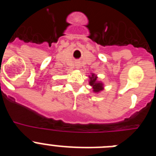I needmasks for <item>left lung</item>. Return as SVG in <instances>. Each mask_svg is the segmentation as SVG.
Instances as JSON below:
<instances>
[{"instance_id":"left-lung-1","label":"left lung","mask_w":156,"mask_h":156,"mask_svg":"<svg viewBox=\"0 0 156 156\" xmlns=\"http://www.w3.org/2000/svg\"><path fill=\"white\" fill-rule=\"evenodd\" d=\"M97 78L98 77L94 74H92L91 76H90V82H89V83L93 87L94 91L98 93V92L103 90V83L97 81Z\"/></svg>"}]
</instances>
